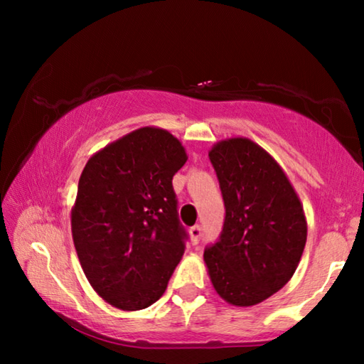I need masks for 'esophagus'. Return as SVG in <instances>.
<instances>
[{
  "label": "esophagus",
  "mask_w": 364,
  "mask_h": 364,
  "mask_svg": "<svg viewBox=\"0 0 364 364\" xmlns=\"http://www.w3.org/2000/svg\"><path fill=\"white\" fill-rule=\"evenodd\" d=\"M189 234H191V239H193V242L197 244L200 241V236H202V228L199 225H194L193 228L189 230Z\"/></svg>",
  "instance_id": "obj_1"
}]
</instances>
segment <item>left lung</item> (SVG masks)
Segmentation results:
<instances>
[{"label": "left lung", "mask_w": 364, "mask_h": 364, "mask_svg": "<svg viewBox=\"0 0 364 364\" xmlns=\"http://www.w3.org/2000/svg\"><path fill=\"white\" fill-rule=\"evenodd\" d=\"M225 202L218 241L204 260L221 299L252 306L292 278L306 242L299 196L278 162L247 138H231L208 152Z\"/></svg>", "instance_id": "obj_1"}]
</instances>
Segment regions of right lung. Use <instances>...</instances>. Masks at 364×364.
<instances>
[{
  "label": "right lung",
  "mask_w": 364,
  "mask_h": 364,
  "mask_svg": "<svg viewBox=\"0 0 364 364\" xmlns=\"http://www.w3.org/2000/svg\"><path fill=\"white\" fill-rule=\"evenodd\" d=\"M188 156L173 134L144 127L85 165L72 237L95 291L115 308L143 310L162 297L186 249L173 175Z\"/></svg>",
  "instance_id": "obj_1"
}]
</instances>
